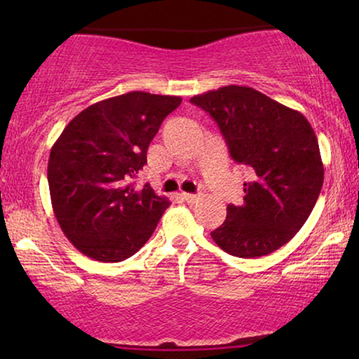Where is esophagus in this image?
Instances as JSON below:
<instances>
[{
    "label": "esophagus",
    "mask_w": 359,
    "mask_h": 359,
    "mask_svg": "<svg viewBox=\"0 0 359 359\" xmlns=\"http://www.w3.org/2000/svg\"><path fill=\"white\" fill-rule=\"evenodd\" d=\"M181 198H183V201H186L188 204H194L196 201H198V196L189 194V193H183V194H181Z\"/></svg>",
    "instance_id": "34e87169"
}]
</instances>
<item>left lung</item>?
Masks as SVG:
<instances>
[{"mask_svg":"<svg viewBox=\"0 0 359 359\" xmlns=\"http://www.w3.org/2000/svg\"><path fill=\"white\" fill-rule=\"evenodd\" d=\"M209 112L230 156L247 168L243 204L210 237L238 258L273 253L311 215L323 184V163L312 126L299 111L248 86L230 85L189 100Z\"/></svg>","mask_w":359,"mask_h":359,"instance_id":"8db88e82","label":"left lung"}]
</instances>
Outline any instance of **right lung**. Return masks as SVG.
<instances>
[{"label": "right lung", "instance_id": "1", "mask_svg": "<svg viewBox=\"0 0 359 359\" xmlns=\"http://www.w3.org/2000/svg\"><path fill=\"white\" fill-rule=\"evenodd\" d=\"M180 96L132 91L95 102L73 117L47 166L53 214L65 237L96 262L132 257L151 237L170 201L132 181Z\"/></svg>", "mask_w": 359, "mask_h": 359}]
</instances>
